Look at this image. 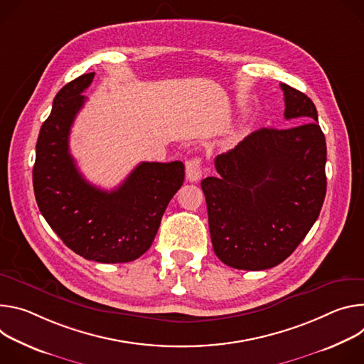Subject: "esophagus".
Here are the masks:
<instances>
[{"label": "esophagus", "instance_id": "obj_1", "mask_svg": "<svg viewBox=\"0 0 364 364\" xmlns=\"http://www.w3.org/2000/svg\"><path fill=\"white\" fill-rule=\"evenodd\" d=\"M185 172L189 182H198L203 176V161L199 157H191L185 164Z\"/></svg>", "mask_w": 364, "mask_h": 364}]
</instances>
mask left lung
Masks as SVG:
<instances>
[{"instance_id":"1","label":"left lung","mask_w":364,"mask_h":364,"mask_svg":"<svg viewBox=\"0 0 364 364\" xmlns=\"http://www.w3.org/2000/svg\"><path fill=\"white\" fill-rule=\"evenodd\" d=\"M291 129H260L215 157L218 176L200 182L211 241L230 267L264 270L305 238L327 192V144L314 102L280 84Z\"/></svg>"}]
</instances>
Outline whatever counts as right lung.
<instances>
[{
	"label": "right lung",
	"mask_w": 364,
	"mask_h": 364,
	"mask_svg": "<svg viewBox=\"0 0 364 364\" xmlns=\"http://www.w3.org/2000/svg\"><path fill=\"white\" fill-rule=\"evenodd\" d=\"M95 72L70 80L55 97L40 129L33 168L36 203L52 230L76 255L126 263L149 250L169 200L183 183L182 161H141L112 191L90 183L69 153V134Z\"/></svg>",
	"instance_id": "right-lung-1"
}]
</instances>
